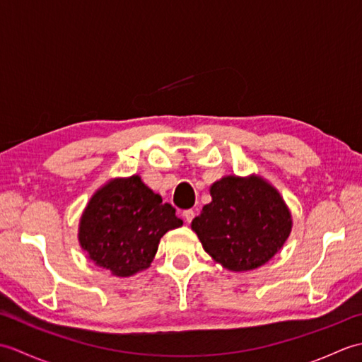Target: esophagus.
I'll list each match as a JSON object with an SVG mask.
<instances>
[{
    "instance_id": "esophagus-1",
    "label": "esophagus",
    "mask_w": 362,
    "mask_h": 362,
    "mask_svg": "<svg viewBox=\"0 0 362 362\" xmlns=\"http://www.w3.org/2000/svg\"><path fill=\"white\" fill-rule=\"evenodd\" d=\"M183 218H185V221L189 224V222L194 219V211L193 210H185V211H183Z\"/></svg>"
}]
</instances>
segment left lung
Listing matches in <instances>:
<instances>
[{"mask_svg":"<svg viewBox=\"0 0 362 362\" xmlns=\"http://www.w3.org/2000/svg\"><path fill=\"white\" fill-rule=\"evenodd\" d=\"M191 228L205 252L228 271H252L267 263L292 228L291 213L271 183L258 175H226L210 187Z\"/></svg>","mask_w":362,"mask_h":362,"instance_id":"8db88e82","label":"left lung"}]
</instances>
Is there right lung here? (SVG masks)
Returning a JSON list of instances; mask_svg holds the SVG:
<instances>
[{"label":"right lung","mask_w":362,"mask_h":362,"mask_svg":"<svg viewBox=\"0 0 362 362\" xmlns=\"http://www.w3.org/2000/svg\"><path fill=\"white\" fill-rule=\"evenodd\" d=\"M182 224L173 205L163 204L140 175H132L110 180L90 199L79 243L95 264L130 276L151 266L160 238Z\"/></svg>","instance_id":"1"}]
</instances>
